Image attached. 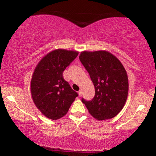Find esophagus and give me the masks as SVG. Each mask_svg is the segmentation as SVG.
Masks as SVG:
<instances>
[{
	"mask_svg": "<svg viewBox=\"0 0 156 156\" xmlns=\"http://www.w3.org/2000/svg\"><path fill=\"white\" fill-rule=\"evenodd\" d=\"M82 94H83V91H82L81 89H80V90L78 91V95H79V96H82Z\"/></svg>",
	"mask_w": 156,
	"mask_h": 156,
	"instance_id": "obj_1",
	"label": "esophagus"
}]
</instances>
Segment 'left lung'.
Returning a JSON list of instances; mask_svg holds the SVG:
<instances>
[{
    "label": "left lung",
    "mask_w": 156,
    "mask_h": 156,
    "mask_svg": "<svg viewBox=\"0 0 156 156\" xmlns=\"http://www.w3.org/2000/svg\"><path fill=\"white\" fill-rule=\"evenodd\" d=\"M79 58L95 87L93 100L82 99L83 103L98 120L115 117L123 109L128 96L129 80L124 66L117 57L105 50L83 51Z\"/></svg>",
    "instance_id": "left-lung-1"
}]
</instances>
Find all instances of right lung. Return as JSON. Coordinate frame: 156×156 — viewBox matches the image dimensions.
Segmentation results:
<instances>
[{
  "instance_id": "1",
  "label": "right lung",
  "mask_w": 156,
  "mask_h": 156,
  "mask_svg": "<svg viewBox=\"0 0 156 156\" xmlns=\"http://www.w3.org/2000/svg\"><path fill=\"white\" fill-rule=\"evenodd\" d=\"M78 55L77 51L54 49L34 69L30 84L31 98L38 109L49 119L56 120L65 115L78 96L62 76Z\"/></svg>"
}]
</instances>
